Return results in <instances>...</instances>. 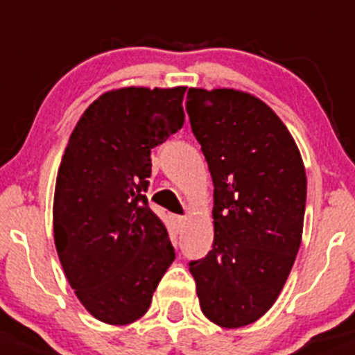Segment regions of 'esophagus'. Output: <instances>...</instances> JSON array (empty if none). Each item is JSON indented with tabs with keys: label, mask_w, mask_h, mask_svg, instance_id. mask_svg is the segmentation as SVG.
<instances>
[{
	"label": "esophagus",
	"mask_w": 355,
	"mask_h": 355,
	"mask_svg": "<svg viewBox=\"0 0 355 355\" xmlns=\"http://www.w3.org/2000/svg\"><path fill=\"white\" fill-rule=\"evenodd\" d=\"M171 221H173L177 227H180V225L185 221V216H182V214H171Z\"/></svg>",
	"instance_id": "1"
}]
</instances>
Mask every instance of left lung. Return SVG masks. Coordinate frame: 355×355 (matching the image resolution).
Wrapping results in <instances>:
<instances>
[{
    "label": "left lung",
    "instance_id": "8db88e82",
    "mask_svg": "<svg viewBox=\"0 0 355 355\" xmlns=\"http://www.w3.org/2000/svg\"><path fill=\"white\" fill-rule=\"evenodd\" d=\"M185 110L214 185L213 249L189 270L204 316L245 327L273 306L299 252L302 157L275 111L245 92L189 89Z\"/></svg>",
    "mask_w": 355,
    "mask_h": 355
}]
</instances>
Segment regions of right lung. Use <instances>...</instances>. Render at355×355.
Segmentation results:
<instances>
[{"label":"right lung","mask_w":355,"mask_h":355,"mask_svg":"<svg viewBox=\"0 0 355 355\" xmlns=\"http://www.w3.org/2000/svg\"><path fill=\"white\" fill-rule=\"evenodd\" d=\"M185 87H125L99 96L75 125L56 177L60 263L85 309L128 324L149 309L175 259L149 207L151 149L180 130Z\"/></svg>","instance_id":"right-lung-1"}]
</instances>
